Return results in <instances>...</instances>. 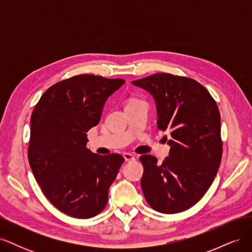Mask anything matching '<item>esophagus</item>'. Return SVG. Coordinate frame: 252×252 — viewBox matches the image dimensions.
Wrapping results in <instances>:
<instances>
[{"label":"esophagus","mask_w":252,"mask_h":252,"mask_svg":"<svg viewBox=\"0 0 252 252\" xmlns=\"http://www.w3.org/2000/svg\"><path fill=\"white\" fill-rule=\"evenodd\" d=\"M123 157L125 158V161H134V159H135L134 156L131 155V154H129V152H125V154L123 155Z\"/></svg>","instance_id":"34e87169"}]
</instances>
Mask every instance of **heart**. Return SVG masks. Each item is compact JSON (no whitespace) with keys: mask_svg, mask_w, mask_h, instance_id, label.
<instances>
[{"mask_svg":"<svg viewBox=\"0 0 252 252\" xmlns=\"http://www.w3.org/2000/svg\"><path fill=\"white\" fill-rule=\"evenodd\" d=\"M132 101H135V98H131V100L129 101V102H132Z\"/></svg>","mask_w":252,"mask_h":252,"instance_id":"obj_1","label":"heart"}]
</instances>
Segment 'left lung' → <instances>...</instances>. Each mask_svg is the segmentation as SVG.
<instances>
[{
	"label": "left lung",
	"mask_w": 252,
	"mask_h": 252,
	"mask_svg": "<svg viewBox=\"0 0 252 252\" xmlns=\"http://www.w3.org/2000/svg\"><path fill=\"white\" fill-rule=\"evenodd\" d=\"M132 84L154 95L158 129L171 135L162 164L150 155L140 157L145 199L158 212L185 211L207 192L222 159L218 105L207 89L187 77L155 73Z\"/></svg>",
	"instance_id": "1"
}]
</instances>
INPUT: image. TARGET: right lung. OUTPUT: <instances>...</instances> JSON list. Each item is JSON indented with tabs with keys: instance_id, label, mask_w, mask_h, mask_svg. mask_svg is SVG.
Here are the masks:
<instances>
[{
	"instance_id": "obj_1",
	"label": "right lung",
	"mask_w": 252,
	"mask_h": 252,
	"mask_svg": "<svg viewBox=\"0 0 252 252\" xmlns=\"http://www.w3.org/2000/svg\"><path fill=\"white\" fill-rule=\"evenodd\" d=\"M123 79L79 74L56 83L30 119L28 161L49 202L65 215L89 219L107 205L108 189L124 158L86 148V133L98 124L104 104Z\"/></svg>"
}]
</instances>
